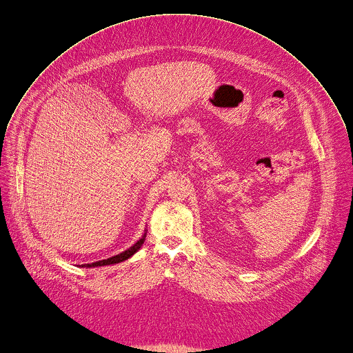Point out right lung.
I'll list each match as a JSON object with an SVG mask.
<instances>
[{
	"label": "right lung",
	"instance_id": "1",
	"mask_svg": "<svg viewBox=\"0 0 353 353\" xmlns=\"http://www.w3.org/2000/svg\"><path fill=\"white\" fill-rule=\"evenodd\" d=\"M145 237H146V233L132 245V247H130L128 250H125V251H123L121 254H117V255H114V256H112V258H108V259H102V261H98V262H92V263H84V265H81V268H97V266H105V265H113V263H119V262H123V261H125V259H128V258H131L141 247H142V244H143V241H145Z\"/></svg>",
	"mask_w": 353,
	"mask_h": 353
}]
</instances>
